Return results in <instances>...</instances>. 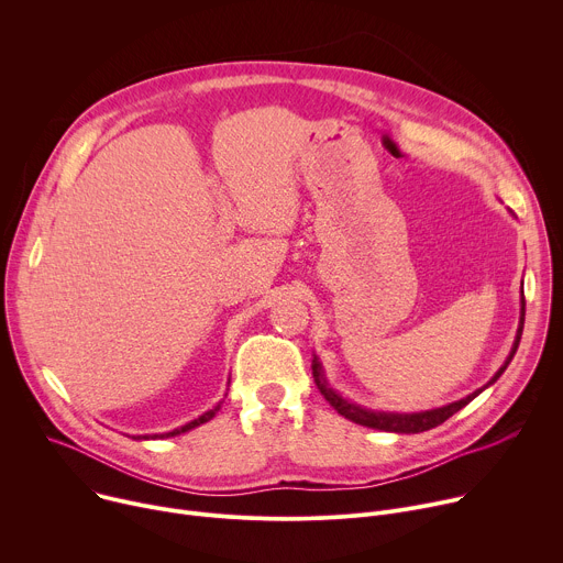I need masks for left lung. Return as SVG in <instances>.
<instances>
[{
    "label": "left lung",
    "instance_id": "left-lung-1",
    "mask_svg": "<svg viewBox=\"0 0 563 563\" xmlns=\"http://www.w3.org/2000/svg\"><path fill=\"white\" fill-rule=\"evenodd\" d=\"M523 320H526V298L521 294V318H519V330H517V336H515V343H512V350L506 358V363L499 367V372L488 380V385H493L504 372L506 367L510 365L517 347H519V341H521V332H523ZM311 374H313V383L316 387L320 389V394L325 396L328 404L345 419L358 423V426H365V428H374V430H383V432H398V434H419V432H426V430H432L437 426H441L443 421H448L452 415H456L461 408H465L472 398H476L481 391H484L488 385H484L481 389L467 394L465 398L461 400H454V404L450 406H443V408H437V410H426V412H412V415H398V412H374V410H367V408H361L356 404H352V400L343 398L339 391H334V387H330L325 374H323V365H320L318 356H313L311 361Z\"/></svg>",
    "mask_w": 563,
    "mask_h": 563
}]
</instances>
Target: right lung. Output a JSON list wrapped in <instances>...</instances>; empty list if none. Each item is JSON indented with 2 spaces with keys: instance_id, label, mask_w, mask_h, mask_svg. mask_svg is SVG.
<instances>
[{
  "instance_id": "add662e5",
  "label": "right lung",
  "mask_w": 563,
  "mask_h": 563,
  "mask_svg": "<svg viewBox=\"0 0 563 563\" xmlns=\"http://www.w3.org/2000/svg\"><path fill=\"white\" fill-rule=\"evenodd\" d=\"M218 410H220V404H218L213 410L205 412L202 417H198V419L189 421L187 426H183V428H178V430H172V432H165V434H144V437H133V439H169V437H178V434H183V432H189V430H194V428H198V426H202V423L211 421V419L216 417V412H218Z\"/></svg>"
}]
</instances>
